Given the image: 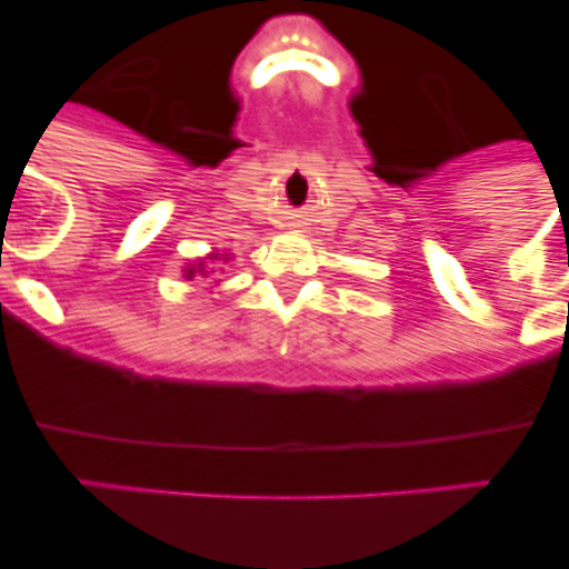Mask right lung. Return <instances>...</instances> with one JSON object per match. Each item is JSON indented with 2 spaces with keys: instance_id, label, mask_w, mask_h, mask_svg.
Wrapping results in <instances>:
<instances>
[{
  "instance_id": "obj_1",
  "label": "right lung",
  "mask_w": 569,
  "mask_h": 569,
  "mask_svg": "<svg viewBox=\"0 0 569 569\" xmlns=\"http://www.w3.org/2000/svg\"><path fill=\"white\" fill-rule=\"evenodd\" d=\"M209 259H220V257L218 253H212ZM223 262H229V257H223ZM207 273H212V270H207V262H203V259L194 264H189V268H183V279H194V276H207Z\"/></svg>"
}]
</instances>
